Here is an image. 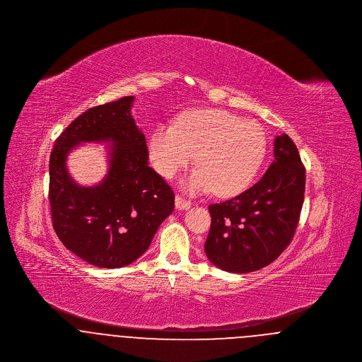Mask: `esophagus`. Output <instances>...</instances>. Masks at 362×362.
Here are the masks:
<instances>
[{"instance_id": "esophagus-1", "label": "esophagus", "mask_w": 362, "mask_h": 362, "mask_svg": "<svg viewBox=\"0 0 362 362\" xmlns=\"http://www.w3.org/2000/svg\"><path fill=\"white\" fill-rule=\"evenodd\" d=\"M175 206H176L177 210H189V206H191V202L187 201V199H185V198H182L180 195H176Z\"/></svg>"}]
</instances>
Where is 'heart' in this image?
<instances>
[{
	"label": "heart",
	"instance_id": "heart-1",
	"mask_svg": "<svg viewBox=\"0 0 362 362\" xmlns=\"http://www.w3.org/2000/svg\"><path fill=\"white\" fill-rule=\"evenodd\" d=\"M267 137L257 122L218 108L187 111L173 124H160L148 139L157 173L171 179L194 161L199 165L185 180L189 192L213 191L233 197L248 189L264 161Z\"/></svg>",
	"mask_w": 362,
	"mask_h": 362
}]
</instances>
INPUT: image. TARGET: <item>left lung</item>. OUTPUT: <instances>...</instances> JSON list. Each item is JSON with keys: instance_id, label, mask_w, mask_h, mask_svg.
I'll return each instance as SVG.
<instances>
[{"instance_id": "8db88e82", "label": "left lung", "mask_w": 362, "mask_h": 362, "mask_svg": "<svg viewBox=\"0 0 362 362\" xmlns=\"http://www.w3.org/2000/svg\"><path fill=\"white\" fill-rule=\"evenodd\" d=\"M305 168L286 134L274 139V160L257 185L209 206L206 257L228 273H251L274 262L292 240L304 202Z\"/></svg>"}]
</instances>
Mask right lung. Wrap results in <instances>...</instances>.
Returning a JSON list of instances; mask_svg holds the SVG:
<instances>
[{
  "label": "right lung",
  "mask_w": 362,
  "mask_h": 362,
  "mask_svg": "<svg viewBox=\"0 0 362 362\" xmlns=\"http://www.w3.org/2000/svg\"><path fill=\"white\" fill-rule=\"evenodd\" d=\"M134 96L89 108L57 138L50 156L52 225L64 245L102 269L137 260L171 214L175 194L148 165L145 136L132 115ZM84 143H108L107 173L96 185L77 184L67 156Z\"/></svg>",
  "instance_id": "1"
}]
</instances>
